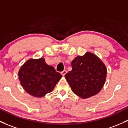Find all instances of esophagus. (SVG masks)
I'll list each match as a JSON object with an SVG mask.
<instances>
[{"mask_svg": "<svg viewBox=\"0 0 128 128\" xmlns=\"http://www.w3.org/2000/svg\"><path fill=\"white\" fill-rule=\"evenodd\" d=\"M61 75H62V76H64V75H66V74H67V71L66 70H63L62 72H61Z\"/></svg>", "mask_w": 128, "mask_h": 128, "instance_id": "1", "label": "esophagus"}]
</instances>
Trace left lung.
Returning a JSON list of instances; mask_svg holds the SVG:
<instances>
[{
  "instance_id": "8db88e82",
  "label": "left lung",
  "mask_w": 128,
  "mask_h": 128,
  "mask_svg": "<svg viewBox=\"0 0 128 128\" xmlns=\"http://www.w3.org/2000/svg\"><path fill=\"white\" fill-rule=\"evenodd\" d=\"M71 65L72 70L65 77L76 95L88 98L102 90L106 81L107 69L97 56L87 52L84 55L76 57Z\"/></svg>"
}]
</instances>
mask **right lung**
<instances>
[{
    "label": "right lung",
    "mask_w": 128,
    "mask_h": 128,
    "mask_svg": "<svg viewBox=\"0 0 128 128\" xmlns=\"http://www.w3.org/2000/svg\"><path fill=\"white\" fill-rule=\"evenodd\" d=\"M21 86L27 93L42 97L53 90L62 75L54 67L46 64L45 59H30L18 72Z\"/></svg>",
    "instance_id": "right-lung-1"
}]
</instances>
